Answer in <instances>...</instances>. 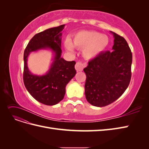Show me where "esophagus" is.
<instances>
[{"instance_id": "esophagus-1", "label": "esophagus", "mask_w": 149, "mask_h": 149, "mask_svg": "<svg viewBox=\"0 0 149 149\" xmlns=\"http://www.w3.org/2000/svg\"><path fill=\"white\" fill-rule=\"evenodd\" d=\"M84 65L81 62H77L75 65V69L77 71H81L83 70Z\"/></svg>"}]
</instances>
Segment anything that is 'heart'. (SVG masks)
Returning <instances> with one entry per match:
<instances>
[{"instance_id": "obj_1", "label": "heart", "mask_w": 149, "mask_h": 149, "mask_svg": "<svg viewBox=\"0 0 149 149\" xmlns=\"http://www.w3.org/2000/svg\"><path fill=\"white\" fill-rule=\"evenodd\" d=\"M109 40L106 35H101L95 31H80L74 35L71 42L66 40L65 48L69 52H73L74 47L82 48L83 56L86 59H92L98 56L107 48Z\"/></svg>"}]
</instances>
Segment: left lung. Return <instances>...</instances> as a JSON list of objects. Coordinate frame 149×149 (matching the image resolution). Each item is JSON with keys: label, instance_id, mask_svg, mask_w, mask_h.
I'll return each mask as SVG.
<instances>
[{"label": "left lung", "instance_id": "obj_1", "mask_svg": "<svg viewBox=\"0 0 149 149\" xmlns=\"http://www.w3.org/2000/svg\"><path fill=\"white\" fill-rule=\"evenodd\" d=\"M114 37L113 51L102 52L84 68L86 75L85 96L94 106L110 104L122 96L131 78L132 55L126 40L111 31Z\"/></svg>", "mask_w": 149, "mask_h": 149}]
</instances>
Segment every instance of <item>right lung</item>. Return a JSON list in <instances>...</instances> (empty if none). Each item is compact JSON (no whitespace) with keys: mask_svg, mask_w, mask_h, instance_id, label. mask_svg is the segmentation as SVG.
I'll use <instances>...</instances> for the list:
<instances>
[{"mask_svg":"<svg viewBox=\"0 0 149 149\" xmlns=\"http://www.w3.org/2000/svg\"><path fill=\"white\" fill-rule=\"evenodd\" d=\"M65 25L47 29L33 36L24 55V82L26 89L35 100L48 106L55 105L63 99L66 86L76 73L74 61H68L61 57V31ZM49 49L54 53L52 63L46 74L33 75L27 66L30 52Z\"/></svg>","mask_w":149,"mask_h":149,"instance_id":"obj_1","label":"right lung"}]
</instances>
